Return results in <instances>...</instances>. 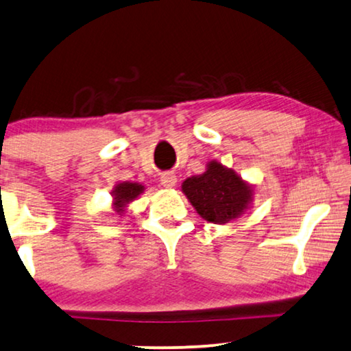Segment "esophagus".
<instances>
[{
    "label": "esophagus",
    "mask_w": 351,
    "mask_h": 351,
    "mask_svg": "<svg viewBox=\"0 0 351 351\" xmlns=\"http://www.w3.org/2000/svg\"><path fill=\"white\" fill-rule=\"evenodd\" d=\"M160 182L164 187H173L176 184V175L173 171H164L160 175Z\"/></svg>",
    "instance_id": "esophagus-1"
}]
</instances>
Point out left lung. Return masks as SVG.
<instances>
[{"instance_id": "obj_1", "label": "left lung", "mask_w": 351, "mask_h": 351, "mask_svg": "<svg viewBox=\"0 0 351 351\" xmlns=\"http://www.w3.org/2000/svg\"><path fill=\"white\" fill-rule=\"evenodd\" d=\"M181 187L197 213L214 223H226L241 216L254 193L233 170L216 160L209 162L203 175L187 178Z\"/></svg>"}]
</instances>
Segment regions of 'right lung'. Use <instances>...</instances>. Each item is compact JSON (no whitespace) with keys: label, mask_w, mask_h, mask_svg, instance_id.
<instances>
[{"label":"right lung","mask_w":351,"mask_h":351,"mask_svg":"<svg viewBox=\"0 0 351 351\" xmlns=\"http://www.w3.org/2000/svg\"><path fill=\"white\" fill-rule=\"evenodd\" d=\"M145 191V187L138 182H119L113 191V206L117 213H124V208L130 202L135 200L140 193Z\"/></svg>","instance_id":"right-lung-1"}]
</instances>
